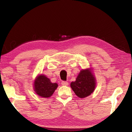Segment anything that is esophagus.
<instances>
[{"instance_id": "esophagus-1", "label": "esophagus", "mask_w": 132, "mask_h": 132, "mask_svg": "<svg viewBox=\"0 0 132 132\" xmlns=\"http://www.w3.org/2000/svg\"><path fill=\"white\" fill-rule=\"evenodd\" d=\"M61 84H62V85L63 86H67V85H68V82H67V81H63Z\"/></svg>"}]
</instances>
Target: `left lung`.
<instances>
[{
	"label": "left lung",
	"mask_w": 132,
	"mask_h": 132,
	"mask_svg": "<svg viewBox=\"0 0 132 132\" xmlns=\"http://www.w3.org/2000/svg\"><path fill=\"white\" fill-rule=\"evenodd\" d=\"M71 88L80 98H85L93 93L96 87V79L90 69H82L75 81L70 84Z\"/></svg>",
	"instance_id": "8db88e82"
}]
</instances>
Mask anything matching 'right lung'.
<instances>
[{
  "label": "right lung",
  "mask_w": 132,
  "mask_h": 132,
  "mask_svg": "<svg viewBox=\"0 0 132 132\" xmlns=\"http://www.w3.org/2000/svg\"><path fill=\"white\" fill-rule=\"evenodd\" d=\"M58 87L57 83H52L50 79L44 75H39L36 78L34 88L38 96L45 98L51 97Z\"/></svg>",
  "instance_id": "1"
}]
</instances>
